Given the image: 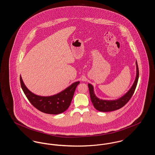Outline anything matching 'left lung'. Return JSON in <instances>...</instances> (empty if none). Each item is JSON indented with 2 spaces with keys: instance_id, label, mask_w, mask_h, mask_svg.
<instances>
[{
  "instance_id": "left-lung-1",
  "label": "left lung",
  "mask_w": 155,
  "mask_h": 155,
  "mask_svg": "<svg viewBox=\"0 0 155 155\" xmlns=\"http://www.w3.org/2000/svg\"><path fill=\"white\" fill-rule=\"evenodd\" d=\"M136 65H137V76H136V78L133 84V87L125 95H124L123 97L119 98L118 100L109 101V100H102L98 99L97 97H95L94 93L93 87L89 84L88 88L90 98L93 104V106L97 110L100 111H103V112L116 110L124 107L130 101L136 88V87L138 83V77H139V70H138V67L137 61H136Z\"/></svg>"
}]
</instances>
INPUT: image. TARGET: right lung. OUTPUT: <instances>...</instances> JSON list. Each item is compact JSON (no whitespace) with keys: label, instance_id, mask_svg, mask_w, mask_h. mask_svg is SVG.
Returning <instances> with one entry per match:
<instances>
[{"label":"right lung","instance_id":"1","mask_svg":"<svg viewBox=\"0 0 155 155\" xmlns=\"http://www.w3.org/2000/svg\"><path fill=\"white\" fill-rule=\"evenodd\" d=\"M79 82L73 83L65 90L50 97H42L34 94L26 88L20 76L22 91L30 103L38 110L43 113L58 114L66 110L70 106L76 88Z\"/></svg>","mask_w":155,"mask_h":155}]
</instances>
